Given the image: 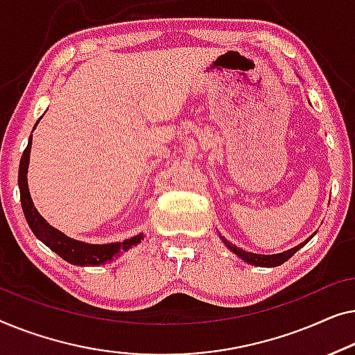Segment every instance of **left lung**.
Returning <instances> with one entry per match:
<instances>
[{
  "label": "left lung",
  "instance_id": "left-lung-1",
  "mask_svg": "<svg viewBox=\"0 0 355 355\" xmlns=\"http://www.w3.org/2000/svg\"><path fill=\"white\" fill-rule=\"evenodd\" d=\"M313 234H315V233H313ZM313 234H312V236H313ZM311 238H309V239H311ZM309 239H306V241L301 243V244H297L296 248L289 249V251L279 252V254H254V252H246V251H243L241 248L234 246V244L227 241L225 238H222V241L225 243V246L230 249V251L236 254L238 257H241L244 262L251 263V266H257V267H278V266H282V263L286 262L289 257H293L294 254H296L299 249L304 246V244H307Z\"/></svg>",
  "mask_w": 355,
  "mask_h": 355
}]
</instances>
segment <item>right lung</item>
Returning <instances> with one entry per match:
<instances>
[{"label":"right lung","mask_w":355,"mask_h":355,"mask_svg":"<svg viewBox=\"0 0 355 355\" xmlns=\"http://www.w3.org/2000/svg\"><path fill=\"white\" fill-rule=\"evenodd\" d=\"M40 122V119H38ZM35 123V127L38 125ZM33 127V128H35ZM30 149H32V135L28 138V144L21 157V166H19V189H21V204L24 216L28 227L35 233L40 241L61 256L64 261L73 266H101V263L111 262L114 259L121 256L130 248L137 246L141 243L143 233L137 234V236L125 239L122 243H109V244H88L83 241H77V239L69 238L67 234L59 232L58 228L49 225L44 218L40 216V212L35 209L32 198L28 193V183H27V171L30 162Z\"/></svg>","instance_id":"add662e5"}]
</instances>
